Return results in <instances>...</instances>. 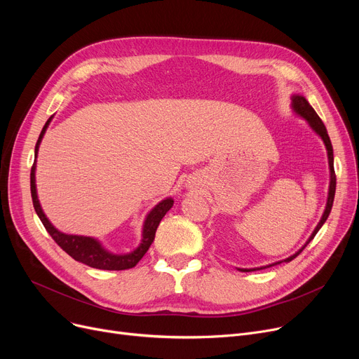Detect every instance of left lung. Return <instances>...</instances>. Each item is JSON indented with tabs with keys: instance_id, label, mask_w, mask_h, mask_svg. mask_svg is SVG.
Wrapping results in <instances>:
<instances>
[{
	"instance_id": "obj_1",
	"label": "left lung",
	"mask_w": 359,
	"mask_h": 359,
	"mask_svg": "<svg viewBox=\"0 0 359 359\" xmlns=\"http://www.w3.org/2000/svg\"><path fill=\"white\" fill-rule=\"evenodd\" d=\"M292 110L297 113L298 116L304 118L309 125L311 126V129L316 132V134L323 140L325 145H326V149H327V158H329V168H330V183H329V195H327V203H326V210L322 215V219H320V222L317 224V227L314 229L313 234L310 236V238L306 241V244L303 248H301L297 253H294L292 256L280 260V262H276V263H272V265H266V266H262V268H253V269H238L241 272H250V271H260V269H265V268H271V266H275V265H279V263L282 262H291L292 259H295L301 252H303L306 249L307 244L314 238V236L317 234V231L322 229V225L326 222L330 211H332V206H333V199H334V192H336V175H334V167H333V147H332V142H330V138L327 135V130H326V126L325 123L322 122V119L318 118V115L316 113V110L310 106V103L306 100V97L303 96H292Z\"/></svg>"
}]
</instances>
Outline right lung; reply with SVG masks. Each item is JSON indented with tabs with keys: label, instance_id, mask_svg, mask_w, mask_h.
<instances>
[{
	"label": "right lung",
	"instance_id": "add662e5",
	"mask_svg": "<svg viewBox=\"0 0 359 359\" xmlns=\"http://www.w3.org/2000/svg\"><path fill=\"white\" fill-rule=\"evenodd\" d=\"M52 121V116L48 119L45 123L39 140L36 142L34 147V157H37V151H39V145L42 142V138L46 132V128L49 122ZM34 172H36V161L32 165V172H30V192H32V201L34 211L37 217L41 218L43 227L46 231L50 234V237L55 240V243L58 246L67 252L72 259L77 262L84 263V265L90 268H96V269H103V271H125L134 268L137 263L142 259V256L147 253L149 249L151 243L154 241L156 231L160 221L163 217L167 214V211L173 206V199L172 198H165L160 203H157L153 210L149 211L144 221V227H142V240L140 246L130 253L126 255H115L109 250H106L102 243L93 237H86V236H75V234H65L61 233L60 230H56L50 221L46 218V215L42 211V206L39 203V199H37L36 194V179H34Z\"/></svg>",
	"mask_w": 359,
	"mask_h": 359
}]
</instances>
